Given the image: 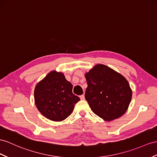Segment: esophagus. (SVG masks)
Here are the masks:
<instances>
[{"label":"esophagus","instance_id":"esophagus-1","mask_svg":"<svg viewBox=\"0 0 157 157\" xmlns=\"http://www.w3.org/2000/svg\"><path fill=\"white\" fill-rule=\"evenodd\" d=\"M79 98H80V99H81L82 100L85 99V96H84V95H83H83H80V96H79Z\"/></svg>","mask_w":157,"mask_h":157}]
</instances>
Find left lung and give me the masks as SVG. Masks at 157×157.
I'll use <instances>...</instances> for the list:
<instances>
[{"instance_id":"left-lung-1","label":"left lung","mask_w":157,"mask_h":157,"mask_svg":"<svg viewBox=\"0 0 157 157\" xmlns=\"http://www.w3.org/2000/svg\"><path fill=\"white\" fill-rule=\"evenodd\" d=\"M85 78L87 83L85 98L95 114L110 121L125 113L132 90L123 75L105 65L97 64Z\"/></svg>"}]
</instances>
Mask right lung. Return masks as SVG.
<instances>
[{
    "instance_id": "add662e5",
    "label": "right lung",
    "mask_w": 157,
    "mask_h": 157,
    "mask_svg": "<svg viewBox=\"0 0 157 157\" xmlns=\"http://www.w3.org/2000/svg\"><path fill=\"white\" fill-rule=\"evenodd\" d=\"M71 83L62 72L50 71L34 89V101L46 118L62 121L70 116L79 98L72 93Z\"/></svg>"
}]
</instances>
